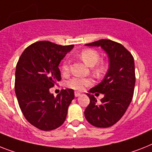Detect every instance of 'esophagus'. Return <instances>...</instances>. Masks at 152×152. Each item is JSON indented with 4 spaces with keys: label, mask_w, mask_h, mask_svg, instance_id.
<instances>
[{
    "label": "esophagus",
    "mask_w": 152,
    "mask_h": 152,
    "mask_svg": "<svg viewBox=\"0 0 152 152\" xmlns=\"http://www.w3.org/2000/svg\"><path fill=\"white\" fill-rule=\"evenodd\" d=\"M80 95H81V93H80V92H78V91H75V97H78Z\"/></svg>",
    "instance_id": "34e87169"
}]
</instances>
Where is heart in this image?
<instances>
[{"label": "heart", "instance_id": "heart-1", "mask_svg": "<svg viewBox=\"0 0 152 152\" xmlns=\"http://www.w3.org/2000/svg\"><path fill=\"white\" fill-rule=\"evenodd\" d=\"M80 57L85 64L88 65V67H92L94 73H96V75H100L103 72V65L102 64H97L99 61V53L97 51L91 49H86L82 50V52L80 53ZM69 66H70L69 61L65 60L61 67L63 73H68ZM91 84H92V80L91 78H82L77 77H72L67 82V87L77 91H81L84 89L85 86H89Z\"/></svg>", "mask_w": 152, "mask_h": 152}]
</instances>
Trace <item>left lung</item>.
<instances>
[{"instance_id":"obj_1","label":"left lung","mask_w":152,"mask_h":152,"mask_svg":"<svg viewBox=\"0 0 152 152\" xmlns=\"http://www.w3.org/2000/svg\"><path fill=\"white\" fill-rule=\"evenodd\" d=\"M86 46L101 47L109 57V69L103 80L88 91L90 103L85 110L88 122L97 127L106 128L121 119L131 102L135 85L134 60L123 45L110 39H101ZM103 94L101 102L91 95Z\"/></svg>"}]
</instances>
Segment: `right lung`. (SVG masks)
Listing matches in <instances>:
<instances>
[{"label":"right lung","mask_w":152,"mask_h":152,"mask_svg":"<svg viewBox=\"0 0 152 152\" xmlns=\"http://www.w3.org/2000/svg\"><path fill=\"white\" fill-rule=\"evenodd\" d=\"M74 45L60 46L40 41L24 50L16 66V97L28 122L48 131L61 126L75 98L74 90L67 88L54 97L50 88L61 80L59 64Z\"/></svg>","instance_id":"obj_1"}]
</instances>
